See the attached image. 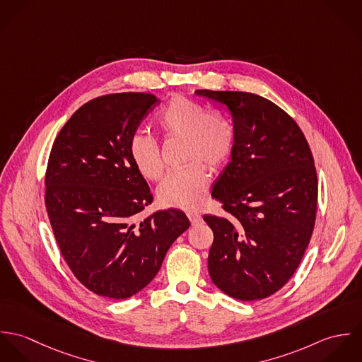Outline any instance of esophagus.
<instances>
[{"mask_svg":"<svg viewBox=\"0 0 362 362\" xmlns=\"http://www.w3.org/2000/svg\"><path fill=\"white\" fill-rule=\"evenodd\" d=\"M187 216H188V218L191 220L192 226H197V224H199V223L202 221V216H201L199 213H195V211H188V213H187Z\"/></svg>","mask_w":362,"mask_h":362,"instance_id":"obj_1","label":"esophagus"}]
</instances>
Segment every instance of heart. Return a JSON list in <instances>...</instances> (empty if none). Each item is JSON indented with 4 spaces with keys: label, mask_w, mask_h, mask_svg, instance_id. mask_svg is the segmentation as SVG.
I'll return each instance as SVG.
<instances>
[{
    "label": "heart",
    "mask_w": 362,
    "mask_h": 362,
    "mask_svg": "<svg viewBox=\"0 0 362 362\" xmlns=\"http://www.w3.org/2000/svg\"><path fill=\"white\" fill-rule=\"evenodd\" d=\"M160 132L170 139H184V156L191 161L182 170L170 173L158 185L157 197L161 205L195 210L206 198L209 171L227 163L234 149L231 124L220 114L209 112L204 105L184 95L173 96L156 118ZM128 152L136 170L149 181L163 174V161L155 139L145 132H135L128 144Z\"/></svg>",
    "instance_id": "obj_1"
}]
</instances>
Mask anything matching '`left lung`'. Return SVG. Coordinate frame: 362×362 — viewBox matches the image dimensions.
I'll return each instance as SVG.
<instances>
[{
  "label": "left lung",
  "mask_w": 362,
  "mask_h": 362,
  "mask_svg": "<svg viewBox=\"0 0 362 362\" xmlns=\"http://www.w3.org/2000/svg\"><path fill=\"white\" fill-rule=\"evenodd\" d=\"M231 114L234 149L211 197L226 216L204 217L214 234L207 267L227 296L255 301L294 274L316 217L317 180L308 142L296 121L247 92L197 90Z\"/></svg>",
  "instance_id": "8db88e82"
}]
</instances>
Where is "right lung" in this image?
Listing matches in <instances>:
<instances>
[{"label": "right lung", "instance_id": "add662e5", "mask_svg": "<svg viewBox=\"0 0 362 362\" xmlns=\"http://www.w3.org/2000/svg\"><path fill=\"white\" fill-rule=\"evenodd\" d=\"M158 104L149 93L107 95L83 104L54 141L46 207L75 277L105 298L125 300L153 279L171 244L191 226L182 210H158L128 144Z\"/></svg>", "mask_w": 362, "mask_h": 362}]
</instances>
